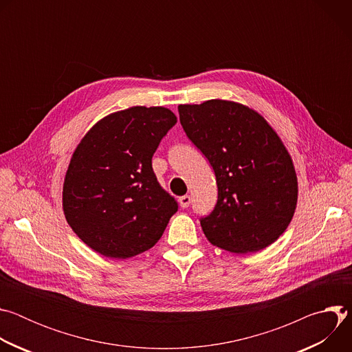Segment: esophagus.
<instances>
[{"instance_id":"esophagus-1","label":"esophagus","mask_w":352,"mask_h":352,"mask_svg":"<svg viewBox=\"0 0 352 352\" xmlns=\"http://www.w3.org/2000/svg\"><path fill=\"white\" fill-rule=\"evenodd\" d=\"M179 205H181L182 209L189 208V205H190V196H189V195L181 196V197H179Z\"/></svg>"}]
</instances>
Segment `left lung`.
<instances>
[{
    "mask_svg": "<svg viewBox=\"0 0 352 352\" xmlns=\"http://www.w3.org/2000/svg\"><path fill=\"white\" fill-rule=\"evenodd\" d=\"M178 113L186 136L216 174L217 204L200 217L206 238L234 254L273 243L298 199L294 164L278 135L256 111L226 100L181 104Z\"/></svg>",
    "mask_w": 352,
    "mask_h": 352,
    "instance_id": "1",
    "label": "left lung"
}]
</instances>
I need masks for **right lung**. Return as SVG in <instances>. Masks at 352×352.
<instances>
[{
  "mask_svg": "<svg viewBox=\"0 0 352 352\" xmlns=\"http://www.w3.org/2000/svg\"><path fill=\"white\" fill-rule=\"evenodd\" d=\"M177 117L164 107H131L98 121L80 140L63 189L64 214L97 254L128 259L155 246L177 200L162 188L152 157Z\"/></svg>",
  "mask_w": 352,
  "mask_h": 352,
  "instance_id": "right-lung-1",
  "label": "right lung"
}]
</instances>
